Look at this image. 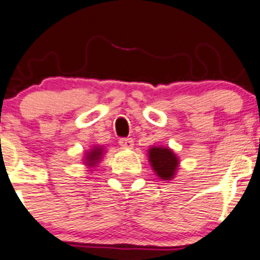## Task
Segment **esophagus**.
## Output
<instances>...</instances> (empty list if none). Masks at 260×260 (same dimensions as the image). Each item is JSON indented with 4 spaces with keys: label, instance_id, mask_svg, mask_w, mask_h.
I'll use <instances>...</instances> for the list:
<instances>
[{
    "label": "esophagus",
    "instance_id": "1",
    "mask_svg": "<svg viewBox=\"0 0 260 260\" xmlns=\"http://www.w3.org/2000/svg\"><path fill=\"white\" fill-rule=\"evenodd\" d=\"M118 143H120V145L122 148H133V147H134V140H133L132 138H121V139L118 140Z\"/></svg>",
    "mask_w": 260,
    "mask_h": 260
}]
</instances>
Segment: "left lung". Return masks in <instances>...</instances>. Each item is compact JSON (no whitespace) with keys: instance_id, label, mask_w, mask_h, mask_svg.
I'll list each match as a JSON object with an SVG mask.
<instances>
[{"instance_id":"1","label":"left lung","mask_w":260,"mask_h":260,"mask_svg":"<svg viewBox=\"0 0 260 260\" xmlns=\"http://www.w3.org/2000/svg\"><path fill=\"white\" fill-rule=\"evenodd\" d=\"M149 160L155 174L163 180H171L175 176L179 159L169 148L153 147L149 149Z\"/></svg>"}]
</instances>
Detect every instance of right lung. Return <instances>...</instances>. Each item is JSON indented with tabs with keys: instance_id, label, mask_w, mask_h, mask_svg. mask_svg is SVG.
Returning a JSON list of instances; mask_svg holds the SVG:
<instances>
[{
	"instance_id": "right-lung-1",
	"label": "right lung",
	"mask_w": 260,
	"mask_h": 260,
	"mask_svg": "<svg viewBox=\"0 0 260 260\" xmlns=\"http://www.w3.org/2000/svg\"><path fill=\"white\" fill-rule=\"evenodd\" d=\"M102 157V149L101 148H95V149H93L91 152H89L88 154H86V158L85 159L88 160V165H95V163L100 160V158Z\"/></svg>"
}]
</instances>
